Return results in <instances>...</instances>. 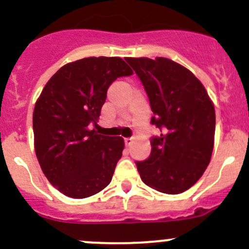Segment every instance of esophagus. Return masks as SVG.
<instances>
[{
	"label": "esophagus",
	"instance_id": "1",
	"mask_svg": "<svg viewBox=\"0 0 249 249\" xmlns=\"http://www.w3.org/2000/svg\"><path fill=\"white\" fill-rule=\"evenodd\" d=\"M124 143H125V145H126V147H130V145L134 143V140H132V139H124Z\"/></svg>",
	"mask_w": 249,
	"mask_h": 249
}]
</instances>
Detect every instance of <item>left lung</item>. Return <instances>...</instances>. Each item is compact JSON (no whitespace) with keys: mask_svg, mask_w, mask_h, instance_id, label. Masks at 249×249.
Wrapping results in <instances>:
<instances>
[{"mask_svg":"<svg viewBox=\"0 0 249 249\" xmlns=\"http://www.w3.org/2000/svg\"><path fill=\"white\" fill-rule=\"evenodd\" d=\"M140 78L160 130L150 139L148 159L136 161L148 187L179 194L195 184L208 166L213 150L215 113L207 91L185 67L166 57H126Z\"/></svg>","mask_w":249,"mask_h":249,"instance_id":"obj_1","label":"left lung"}]
</instances>
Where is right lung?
I'll return each instance as SVG.
<instances>
[{
	"label": "right lung",
	"instance_id": "1",
	"mask_svg": "<svg viewBox=\"0 0 249 249\" xmlns=\"http://www.w3.org/2000/svg\"><path fill=\"white\" fill-rule=\"evenodd\" d=\"M134 73L120 57H85L62 66L47 83L34 110L35 150L52 185L84 199L112 180L122 158V137L97 135L109 85Z\"/></svg>",
	"mask_w": 249,
	"mask_h": 249
}]
</instances>
